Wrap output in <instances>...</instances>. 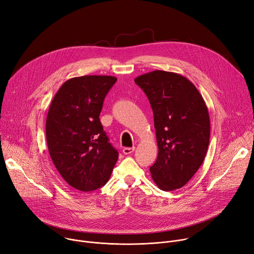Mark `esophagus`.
<instances>
[{"instance_id":"obj_1","label":"esophagus","mask_w":254,"mask_h":254,"mask_svg":"<svg viewBox=\"0 0 254 254\" xmlns=\"http://www.w3.org/2000/svg\"><path fill=\"white\" fill-rule=\"evenodd\" d=\"M134 151V147H131V148H124V150H123V152H124V154H126V155H128V154H131L132 152Z\"/></svg>"}]
</instances>
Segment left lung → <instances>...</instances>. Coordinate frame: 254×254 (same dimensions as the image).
<instances>
[{
  "mask_svg": "<svg viewBox=\"0 0 254 254\" xmlns=\"http://www.w3.org/2000/svg\"><path fill=\"white\" fill-rule=\"evenodd\" d=\"M154 115L158 156L150 167L157 187L174 191L187 184L203 162L209 144L207 106L185 76L154 70L134 78Z\"/></svg>",
  "mask_w": 254,
  "mask_h": 254,
  "instance_id": "8db88e82",
  "label": "left lung"
}]
</instances>
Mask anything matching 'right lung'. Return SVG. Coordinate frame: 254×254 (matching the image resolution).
<instances>
[{
  "label": "right lung",
  "instance_id": "obj_1",
  "mask_svg": "<svg viewBox=\"0 0 254 254\" xmlns=\"http://www.w3.org/2000/svg\"><path fill=\"white\" fill-rule=\"evenodd\" d=\"M116 80L110 75L72 77L62 84L48 111L50 156L65 182L82 192L104 186L118 159L99 118Z\"/></svg>",
  "mask_w": 254,
  "mask_h": 254
}]
</instances>
